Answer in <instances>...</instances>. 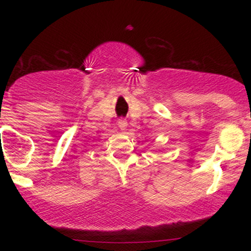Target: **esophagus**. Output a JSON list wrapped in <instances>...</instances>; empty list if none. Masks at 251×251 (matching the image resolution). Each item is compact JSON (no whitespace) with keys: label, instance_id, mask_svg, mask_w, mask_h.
Masks as SVG:
<instances>
[{"label":"esophagus","instance_id":"1","mask_svg":"<svg viewBox=\"0 0 251 251\" xmlns=\"http://www.w3.org/2000/svg\"><path fill=\"white\" fill-rule=\"evenodd\" d=\"M118 126H119L120 128L122 129H124L126 127V126H127V122H126L125 119H124V118H120L119 120H118Z\"/></svg>","mask_w":251,"mask_h":251}]
</instances>
